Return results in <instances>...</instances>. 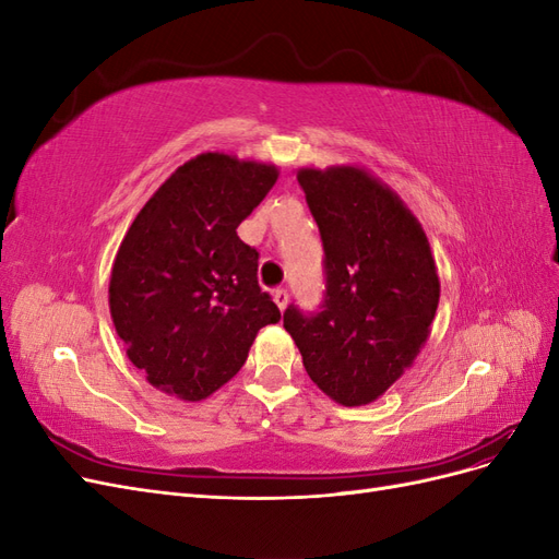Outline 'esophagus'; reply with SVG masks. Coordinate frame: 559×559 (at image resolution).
Listing matches in <instances>:
<instances>
[{"instance_id": "1", "label": "esophagus", "mask_w": 559, "mask_h": 559, "mask_svg": "<svg viewBox=\"0 0 559 559\" xmlns=\"http://www.w3.org/2000/svg\"><path fill=\"white\" fill-rule=\"evenodd\" d=\"M273 300L277 302L280 310H284L286 306H289V292H286V289H275L273 292Z\"/></svg>"}]
</instances>
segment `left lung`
<instances>
[{"label":"left lung","instance_id":"8db88e82","mask_svg":"<svg viewBox=\"0 0 559 559\" xmlns=\"http://www.w3.org/2000/svg\"><path fill=\"white\" fill-rule=\"evenodd\" d=\"M298 183L324 242L326 292L317 314L286 310L284 329L329 399L347 408L373 403L431 333L441 282L427 233L359 165L300 167Z\"/></svg>","mask_w":559,"mask_h":559}]
</instances>
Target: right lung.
Returning <instances> with one entry per match:
<instances>
[{
	"mask_svg": "<svg viewBox=\"0 0 559 559\" xmlns=\"http://www.w3.org/2000/svg\"><path fill=\"white\" fill-rule=\"evenodd\" d=\"M280 177L275 165L207 151L163 181L116 251L109 312L148 384L202 401L245 366L280 310L259 286V251L238 226Z\"/></svg>",
	"mask_w": 559,
	"mask_h": 559,
	"instance_id": "add662e5",
	"label": "right lung"
}]
</instances>
